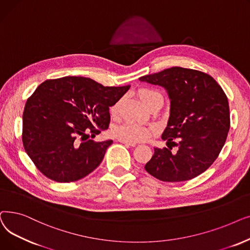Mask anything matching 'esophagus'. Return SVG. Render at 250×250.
Instances as JSON below:
<instances>
[{"mask_svg":"<svg viewBox=\"0 0 250 250\" xmlns=\"http://www.w3.org/2000/svg\"><path fill=\"white\" fill-rule=\"evenodd\" d=\"M119 141L122 142V144L126 145V146H135L136 144L133 141H128V140H124V139H119Z\"/></svg>","mask_w":250,"mask_h":250,"instance_id":"1","label":"esophagus"}]
</instances>
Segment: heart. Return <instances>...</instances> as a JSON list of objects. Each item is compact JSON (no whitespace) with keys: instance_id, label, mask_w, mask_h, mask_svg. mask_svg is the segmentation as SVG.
<instances>
[{"instance_id":"heart-1","label":"heart","mask_w":250,"mask_h":250,"mask_svg":"<svg viewBox=\"0 0 250 250\" xmlns=\"http://www.w3.org/2000/svg\"><path fill=\"white\" fill-rule=\"evenodd\" d=\"M137 96H138L139 100L144 103V104L146 105L147 108L154 102H157L159 100L163 101L162 94L159 91L154 90L152 88H141L138 90ZM118 106H119V103H117L113 105V108H112L113 115H115L117 113ZM151 132H152L151 128L140 126V125H137L134 123H125L123 125L118 126L115 129L114 134H115V136H117L120 139L134 142V141H141V140L147 139L150 136Z\"/></svg>"}]
</instances>
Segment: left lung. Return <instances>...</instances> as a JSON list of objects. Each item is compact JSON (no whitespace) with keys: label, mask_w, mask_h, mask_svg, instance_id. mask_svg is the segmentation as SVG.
Listing matches in <instances>:
<instances>
[{"label":"left lung","mask_w":250,"mask_h":250,"mask_svg":"<svg viewBox=\"0 0 250 250\" xmlns=\"http://www.w3.org/2000/svg\"><path fill=\"white\" fill-rule=\"evenodd\" d=\"M160 85L170 99V117L162 134L167 147H153L145 169L165 182H181L204 173L216 161L230 129L228 99L208 74L182 67L139 78ZM172 146L178 150L172 153Z\"/></svg>","instance_id":"8db88e82"}]
</instances>
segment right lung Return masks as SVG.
Listing matches in <instances>:
<instances>
[{"label": "right lung", "mask_w": 250, "mask_h": 250, "mask_svg": "<svg viewBox=\"0 0 250 250\" xmlns=\"http://www.w3.org/2000/svg\"><path fill=\"white\" fill-rule=\"evenodd\" d=\"M129 88L76 76L42 82L22 117L23 146L37 168L61 183L77 181L97 169L113 140L96 142L89 136L108 129L110 106Z\"/></svg>", "instance_id": "1"}]
</instances>
